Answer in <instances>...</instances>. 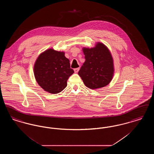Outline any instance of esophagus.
<instances>
[{
	"mask_svg": "<svg viewBox=\"0 0 154 154\" xmlns=\"http://www.w3.org/2000/svg\"><path fill=\"white\" fill-rule=\"evenodd\" d=\"M79 70H80V68H79V67H78V68H75V69H74V72H75V73H78V72L79 71Z\"/></svg>",
	"mask_w": 154,
	"mask_h": 154,
	"instance_id": "34e87169",
	"label": "esophagus"
}]
</instances>
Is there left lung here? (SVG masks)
I'll return each instance as SVG.
<instances>
[{"instance_id": "obj_1", "label": "left lung", "mask_w": 154, "mask_h": 154, "mask_svg": "<svg viewBox=\"0 0 154 154\" xmlns=\"http://www.w3.org/2000/svg\"><path fill=\"white\" fill-rule=\"evenodd\" d=\"M85 61L79 72L85 85L91 89L107 86L114 75V59L109 48L97 42L91 48L82 47Z\"/></svg>"}]
</instances>
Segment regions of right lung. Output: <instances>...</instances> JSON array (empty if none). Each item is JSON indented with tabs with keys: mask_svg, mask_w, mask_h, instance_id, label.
<instances>
[{
	"mask_svg": "<svg viewBox=\"0 0 154 154\" xmlns=\"http://www.w3.org/2000/svg\"><path fill=\"white\" fill-rule=\"evenodd\" d=\"M65 52L48 48L36 59L33 73L37 84L45 92L57 94L67 87V80L74 73Z\"/></svg>",
	"mask_w": 154,
	"mask_h": 154,
	"instance_id": "1",
	"label": "right lung"
}]
</instances>
